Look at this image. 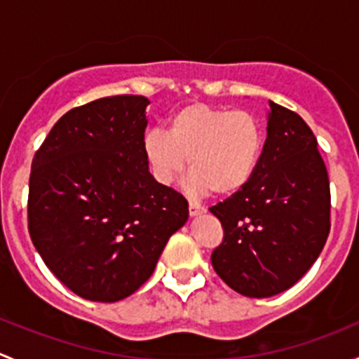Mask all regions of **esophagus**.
<instances>
[{"label": "esophagus", "mask_w": 359, "mask_h": 359, "mask_svg": "<svg viewBox=\"0 0 359 359\" xmlns=\"http://www.w3.org/2000/svg\"><path fill=\"white\" fill-rule=\"evenodd\" d=\"M189 213H191V217L201 215V213H205V206H201L200 203L189 201Z\"/></svg>", "instance_id": "34e87169"}]
</instances>
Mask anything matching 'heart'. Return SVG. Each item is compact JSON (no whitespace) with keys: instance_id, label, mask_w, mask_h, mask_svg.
<instances>
[{"instance_id":"1","label":"heart","mask_w":359,"mask_h":359,"mask_svg":"<svg viewBox=\"0 0 359 359\" xmlns=\"http://www.w3.org/2000/svg\"><path fill=\"white\" fill-rule=\"evenodd\" d=\"M262 149L264 130L257 116L203 102L173 112L166 133L154 128L142 139L144 159L156 182L173 184L189 161L194 189L219 196L248 186Z\"/></svg>"}]
</instances>
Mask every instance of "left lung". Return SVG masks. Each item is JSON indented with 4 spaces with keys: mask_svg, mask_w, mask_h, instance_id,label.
Returning <instances> with one entry per match:
<instances>
[{
    "mask_svg": "<svg viewBox=\"0 0 359 359\" xmlns=\"http://www.w3.org/2000/svg\"><path fill=\"white\" fill-rule=\"evenodd\" d=\"M267 139L245 189L210 206L224 229L215 273L255 299L293 287L330 233V182L316 137L297 112L269 100Z\"/></svg>",
    "mask_w": 359,
    "mask_h": 359,
    "instance_id": "8db88e82",
    "label": "left lung"
}]
</instances>
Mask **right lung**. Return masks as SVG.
Listing matches in <instances>:
<instances>
[{
  "instance_id": "1",
  "label": "right lung",
  "mask_w": 359,
  "mask_h": 359,
  "mask_svg": "<svg viewBox=\"0 0 359 359\" xmlns=\"http://www.w3.org/2000/svg\"><path fill=\"white\" fill-rule=\"evenodd\" d=\"M147 104L114 95L74 107L32 158V243L69 290L93 302L139 290L189 217L186 198L156 182L144 159Z\"/></svg>"
}]
</instances>
